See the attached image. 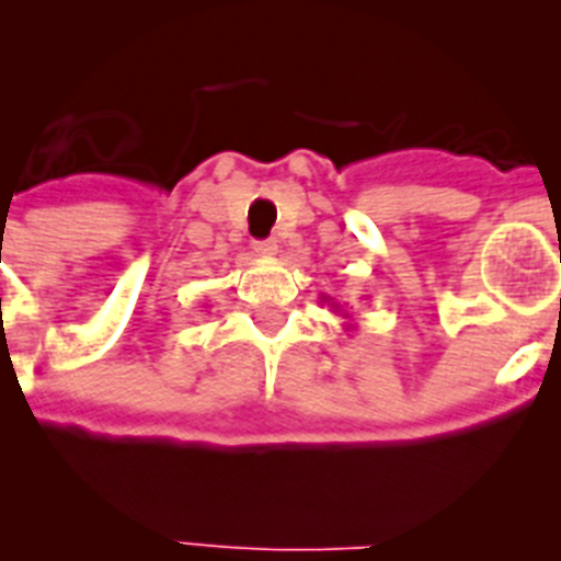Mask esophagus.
<instances>
[{"mask_svg":"<svg viewBox=\"0 0 561 561\" xmlns=\"http://www.w3.org/2000/svg\"><path fill=\"white\" fill-rule=\"evenodd\" d=\"M252 250H255L261 257H272L277 252V241H275V238H266V241H255V244H252Z\"/></svg>","mask_w":561,"mask_h":561,"instance_id":"esophagus-1","label":"esophagus"}]
</instances>
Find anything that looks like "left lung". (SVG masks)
I'll list each match as a JSON object with an SVG mask.
<instances>
[{"label": "left lung", "instance_id": "8db88e82", "mask_svg": "<svg viewBox=\"0 0 561 561\" xmlns=\"http://www.w3.org/2000/svg\"><path fill=\"white\" fill-rule=\"evenodd\" d=\"M320 304H329V306H331V311H334V314H340L342 320H345V334H354V331H356V323H354V320H351L348 311H345V309H342L340 304H336L334 297H323V300H320Z\"/></svg>", "mask_w": 561, "mask_h": 561}]
</instances>
